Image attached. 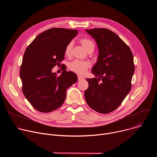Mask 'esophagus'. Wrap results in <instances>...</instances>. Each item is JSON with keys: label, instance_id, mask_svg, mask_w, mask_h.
I'll return each mask as SVG.
<instances>
[{"label": "esophagus", "instance_id": "obj_1", "mask_svg": "<svg viewBox=\"0 0 157 157\" xmlns=\"http://www.w3.org/2000/svg\"><path fill=\"white\" fill-rule=\"evenodd\" d=\"M78 81H81V80H82L84 79V77L82 76L78 75Z\"/></svg>", "mask_w": 157, "mask_h": 157}]
</instances>
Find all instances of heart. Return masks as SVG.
<instances>
[{
  "instance_id": "1",
  "label": "heart",
  "mask_w": 157,
  "mask_h": 157,
  "mask_svg": "<svg viewBox=\"0 0 157 157\" xmlns=\"http://www.w3.org/2000/svg\"><path fill=\"white\" fill-rule=\"evenodd\" d=\"M79 41L83 48L87 52L89 50H94L95 47V44L92 40L87 38H82L79 40ZM72 46V42H70L66 46L64 49V55L66 56H70L71 55ZM89 66H90V63L88 61L75 60L70 63L69 65V68L72 71L78 74L82 75L86 71V70L89 68Z\"/></svg>"
}]
</instances>
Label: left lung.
Here are the masks:
<instances>
[{
    "label": "left lung",
    "instance_id": "left-lung-1",
    "mask_svg": "<svg viewBox=\"0 0 157 157\" xmlns=\"http://www.w3.org/2000/svg\"><path fill=\"white\" fill-rule=\"evenodd\" d=\"M86 31L95 40L99 55L92 68L96 78H86L89 87L84 91L85 99L94 110L108 114L121 104L130 91L135 70L133 55L126 43L111 30L93 29Z\"/></svg>",
    "mask_w": 157,
    "mask_h": 157
}]
</instances>
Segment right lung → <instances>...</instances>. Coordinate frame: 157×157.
Masks as SVG:
<instances>
[{
    "label": "right lung",
    "mask_w": 157,
    "mask_h": 157,
    "mask_svg": "<svg viewBox=\"0 0 157 157\" xmlns=\"http://www.w3.org/2000/svg\"><path fill=\"white\" fill-rule=\"evenodd\" d=\"M77 30L52 28L39 34L27 48L20 69L22 91L36 110L50 113L62 105L66 89L78 81L64 70L60 76L52 68L64 59V49Z\"/></svg>",
    "instance_id": "right-lung-1"
}]
</instances>
